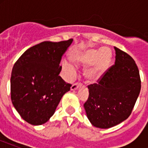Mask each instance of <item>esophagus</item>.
I'll use <instances>...</instances> for the list:
<instances>
[{
  "instance_id": "esophagus-1",
  "label": "esophagus",
  "mask_w": 148,
  "mask_h": 148,
  "mask_svg": "<svg viewBox=\"0 0 148 148\" xmlns=\"http://www.w3.org/2000/svg\"><path fill=\"white\" fill-rule=\"evenodd\" d=\"M81 86V84H73V85L71 87V90H77V89H78V88H80Z\"/></svg>"
}]
</instances>
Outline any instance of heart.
I'll list each match as a JSON object with an SVG mask.
<instances>
[{"instance_id":"b5f03b06","label":"heart","mask_w":148,"mask_h":148,"mask_svg":"<svg viewBox=\"0 0 148 148\" xmlns=\"http://www.w3.org/2000/svg\"><path fill=\"white\" fill-rule=\"evenodd\" d=\"M112 51L108 47L89 48L85 51H74L71 59L76 64L88 65L84 71V76L90 82H96L108 71L112 60ZM61 65L68 79L76 74V67L68 60H63Z\"/></svg>"}]
</instances>
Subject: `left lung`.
I'll return each instance as SVG.
<instances>
[{
	"label": "left lung",
	"mask_w": 148,
	"mask_h": 148,
	"mask_svg": "<svg viewBox=\"0 0 148 148\" xmlns=\"http://www.w3.org/2000/svg\"><path fill=\"white\" fill-rule=\"evenodd\" d=\"M115 63L97 84L88 86L84 107L93 126L107 129L127 119L140 94L138 66L131 56L114 47Z\"/></svg>",
	"instance_id": "obj_1"
}]
</instances>
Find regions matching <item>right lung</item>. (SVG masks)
Returning a JSON list of instances; mask_svg holds the SVG:
<instances>
[{
    "instance_id": "obj_1",
    "label": "right lung",
    "mask_w": 148,
    "mask_h": 148,
    "mask_svg": "<svg viewBox=\"0 0 148 148\" xmlns=\"http://www.w3.org/2000/svg\"><path fill=\"white\" fill-rule=\"evenodd\" d=\"M73 39L44 41L27 50L15 63L10 77L11 101L21 117L32 125L49 121L71 84L60 76L61 57Z\"/></svg>"
}]
</instances>
